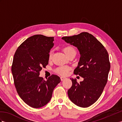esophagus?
Segmentation results:
<instances>
[{"label":"esophagus","instance_id":"1","mask_svg":"<svg viewBox=\"0 0 122 122\" xmlns=\"http://www.w3.org/2000/svg\"><path fill=\"white\" fill-rule=\"evenodd\" d=\"M60 78H61V81H62V80H64L65 78H66L64 77H60Z\"/></svg>","mask_w":122,"mask_h":122}]
</instances>
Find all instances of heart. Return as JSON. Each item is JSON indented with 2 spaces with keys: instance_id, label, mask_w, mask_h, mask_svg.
I'll return each instance as SVG.
<instances>
[{
  "instance_id": "1",
  "label": "heart",
  "mask_w": 122,
  "mask_h": 122,
  "mask_svg": "<svg viewBox=\"0 0 122 122\" xmlns=\"http://www.w3.org/2000/svg\"><path fill=\"white\" fill-rule=\"evenodd\" d=\"M64 51L65 54H66V55H67L71 51H75V49L73 47L67 46L64 48ZM52 55V51H51L49 52V59H51V58ZM70 70V68L66 66H61V67H59L57 68L56 69L55 71L56 73L61 75L66 76L68 74V73H69Z\"/></svg>"
}]
</instances>
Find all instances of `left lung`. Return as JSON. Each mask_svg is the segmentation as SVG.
Returning <instances> with one entry per match:
<instances>
[{"label":"left lung","mask_w":122,"mask_h":122,"mask_svg":"<svg viewBox=\"0 0 122 122\" xmlns=\"http://www.w3.org/2000/svg\"><path fill=\"white\" fill-rule=\"evenodd\" d=\"M62 39L78 49L80 57L74 73L83 78L79 83L76 79H71L72 86L67 91L68 97L79 107H88L97 101L107 82L110 69L108 53L102 44L88 32Z\"/></svg>","instance_id":"1"}]
</instances>
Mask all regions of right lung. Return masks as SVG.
Wrapping results in <instances>:
<instances>
[{
  "mask_svg": "<svg viewBox=\"0 0 122 122\" xmlns=\"http://www.w3.org/2000/svg\"><path fill=\"white\" fill-rule=\"evenodd\" d=\"M54 37L36 34L29 37L15 52L11 67L17 92L30 107L39 108L52 97L60 78L52 75L45 80L39 76L42 67L48 64L49 53L54 46Z\"/></svg>",
  "mask_w": 122,
  "mask_h": 122,
  "instance_id": "1",
  "label": "right lung"
}]
</instances>
